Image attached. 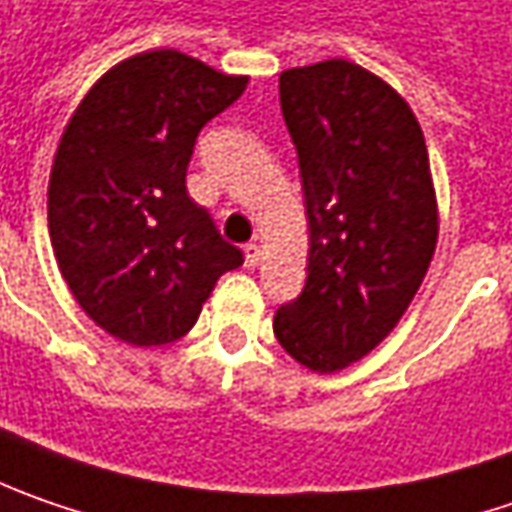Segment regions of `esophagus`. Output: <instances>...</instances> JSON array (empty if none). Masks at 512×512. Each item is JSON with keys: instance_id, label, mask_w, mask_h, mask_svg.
<instances>
[{"instance_id": "obj_1", "label": "esophagus", "mask_w": 512, "mask_h": 512, "mask_svg": "<svg viewBox=\"0 0 512 512\" xmlns=\"http://www.w3.org/2000/svg\"><path fill=\"white\" fill-rule=\"evenodd\" d=\"M243 255H246V266H249V269H255L257 263H260V257H263V252H260V246H257V243H249V246L243 249Z\"/></svg>"}]
</instances>
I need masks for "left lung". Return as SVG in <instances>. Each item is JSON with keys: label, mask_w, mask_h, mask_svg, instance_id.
I'll return each instance as SVG.
<instances>
[{"label": "left lung", "mask_w": 512, "mask_h": 512, "mask_svg": "<svg viewBox=\"0 0 512 512\" xmlns=\"http://www.w3.org/2000/svg\"><path fill=\"white\" fill-rule=\"evenodd\" d=\"M298 148L309 272L275 338L312 372L361 361L398 326L438 243L430 154L407 100L372 71L326 59L280 74Z\"/></svg>", "instance_id": "left-lung-1"}]
</instances>
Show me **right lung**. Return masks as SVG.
<instances>
[{
	"label": "right lung",
	"mask_w": 512,
	"mask_h": 512,
	"mask_svg": "<svg viewBox=\"0 0 512 512\" xmlns=\"http://www.w3.org/2000/svg\"><path fill=\"white\" fill-rule=\"evenodd\" d=\"M249 77L174 48L108 68L65 125L48 180V232L79 309L131 346L183 338L214 283L243 263L186 191L200 128Z\"/></svg>",
	"instance_id": "obj_1"
}]
</instances>
